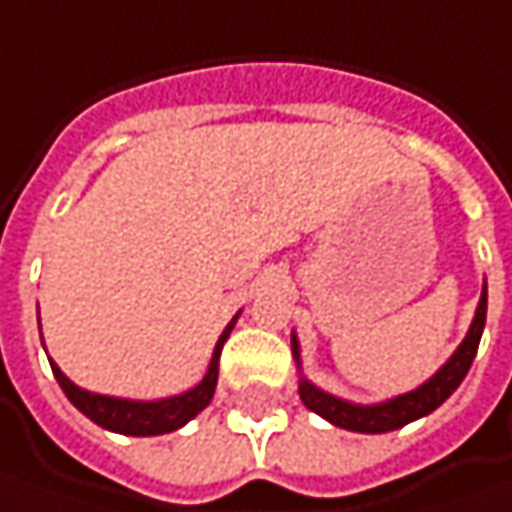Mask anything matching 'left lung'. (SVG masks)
I'll return each mask as SVG.
<instances>
[{"label":"left lung","mask_w":512,"mask_h":512,"mask_svg":"<svg viewBox=\"0 0 512 512\" xmlns=\"http://www.w3.org/2000/svg\"><path fill=\"white\" fill-rule=\"evenodd\" d=\"M485 317H487V283L482 289V300H479V309L473 317V326L467 331L465 343L459 345V351L448 360V365L439 368V374H433L422 388H416L411 394H402V397L391 399V402H382V405H351L337 397H328L320 388H314L311 382H300V399L303 405L328 419L331 425L345 428V431L357 433H385L397 431L402 425L414 422L419 416L431 414L436 411L445 399L462 385V379L473 365V357L479 351V340H482V331H485ZM291 351L297 357V340L291 337Z\"/></svg>","instance_id":"left-lung-1"}]
</instances>
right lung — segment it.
Wrapping results in <instances>:
<instances>
[{"label": "right lung", "instance_id": "obj_1", "mask_svg": "<svg viewBox=\"0 0 512 512\" xmlns=\"http://www.w3.org/2000/svg\"><path fill=\"white\" fill-rule=\"evenodd\" d=\"M238 320V317H235ZM235 320L226 326L221 334V340L215 345V354L209 362V371L201 379V385H195L192 391H186L181 397L161 399V402H130V399H115V397H101V394H90V391H81L79 385H73L70 379L64 377L59 371L56 362H50L53 374L59 379L62 391L67 399L79 408L81 414L90 416L96 425L107 428L115 433H127V436H158V433L178 431L181 425H186L192 416H198L212 402L215 394V385H218V360H221V348L229 337V331L235 326Z\"/></svg>", "mask_w": 512, "mask_h": 512}]
</instances>
